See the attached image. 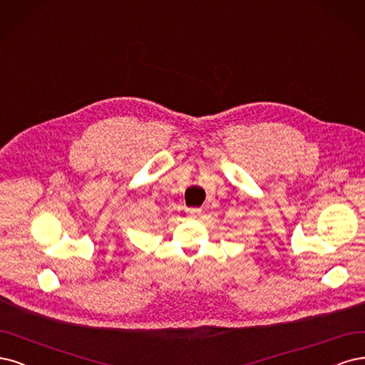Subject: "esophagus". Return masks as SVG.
<instances>
[{
	"mask_svg": "<svg viewBox=\"0 0 365 365\" xmlns=\"http://www.w3.org/2000/svg\"><path fill=\"white\" fill-rule=\"evenodd\" d=\"M185 210L191 218H197L200 214H202V209H200V207H186Z\"/></svg>",
	"mask_w": 365,
	"mask_h": 365,
	"instance_id": "obj_1",
	"label": "esophagus"
}]
</instances>
